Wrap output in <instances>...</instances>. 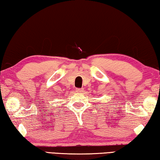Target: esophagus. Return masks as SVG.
Returning <instances> with one entry per match:
<instances>
[{
	"label": "esophagus",
	"mask_w": 160,
	"mask_h": 160,
	"mask_svg": "<svg viewBox=\"0 0 160 160\" xmlns=\"http://www.w3.org/2000/svg\"><path fill=\"white\" fill-rule=\"evenodd\" d=\"M76 91L77 92H82L84 91V89H83V88H76Z\"/></svg>",
	"instance_id": "obj_1"
}]
</instances>
